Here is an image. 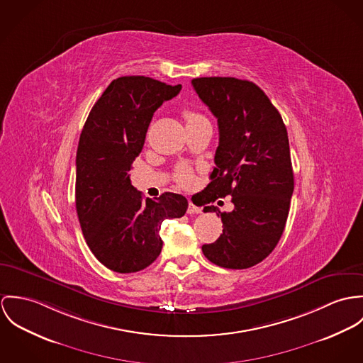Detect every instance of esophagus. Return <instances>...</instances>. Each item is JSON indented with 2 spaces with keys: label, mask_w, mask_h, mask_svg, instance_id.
<instances>
[{
  "label": "esophagus",
  "mask_w": 363,
  "mask_h": 363,
  "mask_svg": "<svg viewBox=\"0 0 363 363\" xmlns=\"http://www.w3.org/2000/svg\"><path fill=\"white\" fill-rule=\"evenodd\" d=\"M201 211V207H198V206H195L192 201H189V204H188V210H186V213H188V214H199Z\"/></svg>",
  "instance_id": "obj_1"
}]
</instances>
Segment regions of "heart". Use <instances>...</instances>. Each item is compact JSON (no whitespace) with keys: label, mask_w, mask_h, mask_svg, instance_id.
Listing matches in <instances>:
<instances>
[{"label":"heart","mask_w":363,"mask_h":363,"mask_svg":"<svg viewBox=\"0 0 363 363\" xmlns=\"http://www.w3.org/2000/svg\"><path fill=\"white\" fill-rule=\"evenodd\" d=\"M184 118L188 123H194V122L201 121V120H206L201 114L194 111V110H184ZM178 182L182 185V186H188L191 182H192V174L188 168H182L179 172H178Z\"/></svg>","instance_id":"heart-1"}]
</instances>
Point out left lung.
<instances>
[{"instance_id":"8db88e82","label":"left lung","mask_w":363,"mask_h":363,"mask_svg":"<svg viewBox=\"0 0 363 363\" xmlns=\"http://www.w3.org/2000/svg\"><path fill=\"white\" fill-rule=\"evenodd\" d=\"M192 84L218 123V147L204 203L233 196L234 210L221 213L223 234L201 246L225 269H247L266 259L280 241L294 192L286 128L277 108L253 82L196 78Z\"/></svg>"}]
</instances>
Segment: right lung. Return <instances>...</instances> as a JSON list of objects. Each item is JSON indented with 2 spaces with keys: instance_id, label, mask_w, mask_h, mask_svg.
I'll return each instance as SVG.
<instances>
[{
  "instance_id": "1",
  "label": "right lung",
  "mask_w": 363,
  "mask_h": 363,
  "mask_svg": "<svg viewBox=\"0 0 363 363\" xmlns=\"http://www.w3.org/2000/svg\"><path fill=\"white\" fill-rule=\"evenodd\" d=\"M181 87L146 77L114 79L82 129L75 186L78 218L91 253L113 272L135 273L150 266L162 252V221L186 213L188 201L182 195L165 192L145 201L129 178L155 111Z\"/></svg>"
}]
</instances>
